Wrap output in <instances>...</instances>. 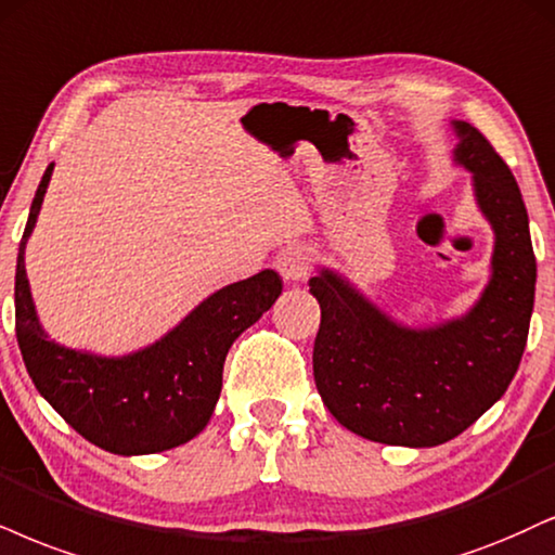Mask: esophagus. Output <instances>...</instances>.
Instances as JSON below:
<instances>
[{
    "label": "esophagus",
    "instance_id": "obj_1",
    "mask_svg": "<svg viewBox=\"0 0 555 555\" xmlns=\"http://www.w3.org/2000/svg\"><path fill=\"white\" fill-rule=\"evenodd\" d=\"M311 264H313V255L300 244L283 246L275 257L278 272L283 275V280H288V283H298V280L309 278Z\"/></svg>",
    "mask_w": 555,
    "mask_h": 555
}]
</instances>
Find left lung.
<instances>
[{
    "instance_id": "8db88e82",
    "label": "left lung",
    "mask_w": 555,
    "mask_h": 555,
    "mask_svg": "<svg viewBox=\"0 0 555 555\" xmlns=\"http://www.w3.org/2000/svg\"><path fill=\"white\" fill-rule=\"evenodd\" d=\"M455 162L474 172L476 203L494 229L491 280L466 317L429 330L396 324L339 278L309 280L321 306L313 380L334 420L383 444L453 440L515 378L535 300L528 210L507 162L478 128L455 120Z\"/></svg>"
}]
</instances>
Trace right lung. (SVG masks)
Segmentation results:
<instances>
[{
  "label": "right lung",
  "instance_id": "right-lung-1",
  "mask_svg": "<svg viewBox=\"0 0 555 555\" xmlns=\"http://www.w3.org/2000/svg\"><path fill=\"white\" fill-rule=\"evenodd\" d=\"M48 164L33 197L15 272V332L38 393L77 433L115 455L172 450L203 433L221 396L229 347L283 293L275 270L225 285L152 347L122 358L77 352L48 339L25 275V244L51 182Z\"/></svg>",
  "mask_w": 555,
  "mask_h": 555
}]
</instances>
